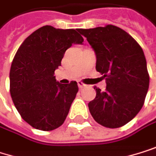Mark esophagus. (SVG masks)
Masks as SVG:
<instances>
[{
  "label": "esophagus",
  "mask_w": 156,
  "mask_h": 156,
  "mask_svg": "<svg viewBox=\"0 0 156 156\" xmlns=\"http://www.w3.org/2000/svg\"><path fill=\"white\" fill-rule=\"evenodd\" d=\"M77 85H79V88L81 90V89H83L84 87H86V85L84 84V83H82L81 81H77Z\"/></svg>",
  "instance_id": "obj_1"
}]
</instances>
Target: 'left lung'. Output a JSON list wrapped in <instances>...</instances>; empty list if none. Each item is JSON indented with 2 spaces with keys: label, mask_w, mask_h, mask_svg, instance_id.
<instances>
[{
  "label": "left lung",
  "mask_w": 156,
  "mask_h": 156,
  "mask_svg": "<svg viewBox=\"0 0 156 156\" xmlns=\"http://www.w3.org/2000/svg\"><path fill=\"white\" fill-rule=\"evenodd\" d=\"M79 32L95 52L96 70L106 77L105 91L95 87L90 113L100 125L120 128L140 112L148 91L150 77L144 52L129 34L113 25L80 28Z\"/></svg>",
  "instance_id": "1"
}]
</instances>
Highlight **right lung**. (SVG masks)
Wrapping results in <instances>:
<instances>
[{"label":"right lung","instance_id":"add662e5","mask_svg":"<svg viewBox=\"0 0 156 156\" xmlns=\"http://www.w3.org/2000/svg\"><path fill=\"white\" fill-rule=\"evenodd\" d=\"M83 41L76 29L44 26L17 50L10 70V92L18 113L31 127L49 131L64 123L79 87L76 81H56L54 71L66 51Z\"/></svg>","mask_w":156,"mask_h":156}]
</instances>
